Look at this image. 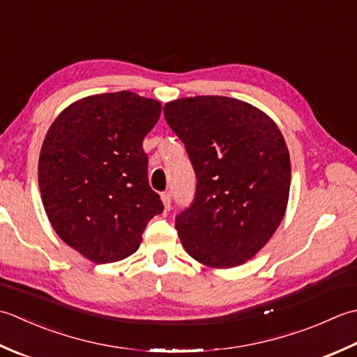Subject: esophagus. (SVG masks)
Masks as SVG:
<instances>
[{
  "mask_svg": "<svg viewBox=\"0 0 357 357\" xmlns=\"http://www.w3.org/2000/svg\"><path fill=\"white\" fill-rule=\"evenodd\" d=\"M162 202H163V205H165V209L166 211H169L171 209V203H172V197H171V192H162Z\"/></svg>",
  "mask_w": 357,
  "mask_h": 357,
  "instance_id": "34e87169",
  "label": "esophagus"
}]
</instances>
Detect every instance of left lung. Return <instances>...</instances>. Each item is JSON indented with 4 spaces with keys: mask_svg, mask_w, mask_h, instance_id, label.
Here are the masks:
<instances>
[{
    "mask_svg": "<svg viewBox=\"0 0 357 357\" xmlns=\"http://www.w3.org/2000/svg\"><path fill=\"white\" fill-rule=\"evenodd\" d=\"M163 114L197 178L192 203L176 217L181 245L203 265L245 264L285 215L291 163L282 132L260 109L229 97L174 100Z\"/></svg>",
    "mask_w": 357,
    "mask_h": 357,
    "instance_id": "1",
    "label": "left lung"
}]
</instances>
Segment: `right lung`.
<instances>
[{
    "instance_id": "obj_1",
    "label": "right lung",
    "mask_w": 357,
    "mask_h": 357,
    "mask_svg": "<svg viewBox=\"0 0 357 357\" xmlns=\"http://www.w3.org/2000/svg\"><path fill=\"white\" fill-rule=\"evenodd\" d=\"M160 101L121 91L75 101L43 142L38 185L64 243L96 264L129 257L152 217L163 213L148 180L143 140Z\"/></svg>"
}]
</instances>
